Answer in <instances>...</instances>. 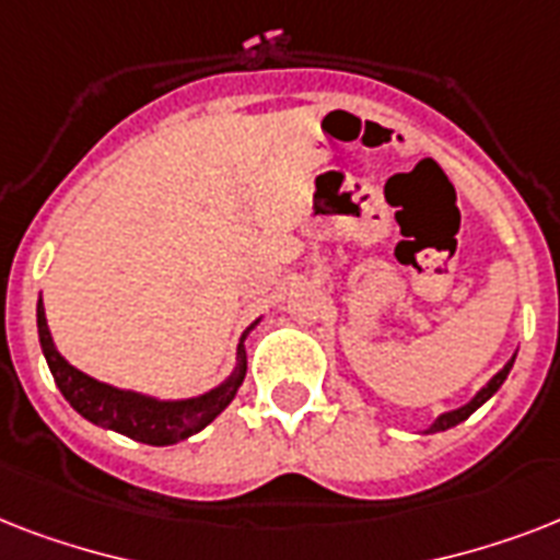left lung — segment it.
Returning a JSON list of instances; mask_svg holds the SVG:
<instances>
[{
    "label": "left lung",
    "instance_id": "8db88e82",
    "mask_svg": "<svg viewBox=\"0 0 560 560\" xmlns=\"http://www.w3.org/2000/svg\"><path fill=\"white\" fill-rule=\"evenodd\" d=\"M512 363H514V358L509 360V363H505V366L500 369V372H497L494 377H491V381H488V386H482V389L477 392V398L470 400V404H465V407L453 409V412H444V416L435 418V424L430 427V433H439V430H451V427H456V424H459V421H465V418H468L470 412H477V409L482 407V404H486V400L491 398V395H494L497 389H500V386H503L505 374H509Z\"/></svg>",
    "mask_w": 560,
    "mask_h": 560
}]
</instances>
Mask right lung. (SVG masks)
I'll return each instance as SVG.
<instances>
[{
    "mask_svg": "<svg viewBox=\"0 0 560 560\" xmlns=\"http://www.w3.org/2000/svg\"><path fill=\"white\" fill-rule=\"evenodd\" d=\"M37 331L39 346H43V354H46V363L51 369L57 389L63 392V398L86 421L107 427V430H116V433L127 435V439H136V442L156 444V447L183 442L188 435L200 433L206 424H211L229 407V400L235 398L237 386L244 383L246 374L244 334L241 346H237L235 372L229 374L218 389L188 400H153L144 398V395H136V392H121L116 386H107V383L95 381L90 374L69 366L57 354L55 342H51V334H48L46 325V311H43V299L37 302Z\"/></svg>",
    "mask_w": 560,
    "mask_h": 560,
    "instance_id": "right-lung-1",
    "label": "right lung"
}]
</instances>
